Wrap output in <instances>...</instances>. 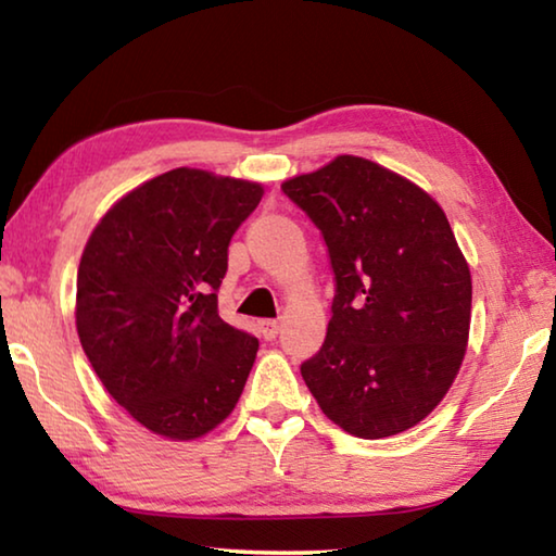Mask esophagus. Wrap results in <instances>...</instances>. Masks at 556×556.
I'll return each instance as SVG.
<instances>
[{
  "label": "esophagus",
  "mask_w": 556,
  "mask_h": 556,
  "mask_svg": "<svg viewBox=\"0 0 556 556\" xmlns=\"http://www.w3.org/2000/svg\"><path fill=\"white\" fill-rule=\"evenodd\" d=\"M257 331L265 341H271L279 333V321H275V318H262V321H257Z\"/></svg>",
  "instance_id": "34e87169"
}]
</instances>
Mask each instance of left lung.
Returning <instances> with one entry per match:
<instances>
[{
	"label": "left lung",
	"instance_id": "1",
	"mask_svg": "<svg viewBox=\"0 0 556 556\" xmlns=\"http://www.w3.org/2000/svg\"><path fill=\"white\" fill-rule=\"evenodd\" d=\"M324 235L336 296L301 378L333 425L384 439L419 425L464 363L470 271L441 205L363 156L281 184Z\"/></svg>",
	"mask_w": 556,
	"mask_h": 556
}]
</instances>
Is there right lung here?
I'll return each mask as SVG.
<instances>
[{
    "label": "right lung",
    "instance_id": "obj_1",
    "mask_svg": "<svg viewBox=\"0 0 556 556\" xmlns=\"http://www.w3.org/2000/svg\"><path fill=\"white\" fill-rule=\"evenodd\" d=\"M265 188L201 168L152 178L102 215L83 250L75 326L110 397L172 441L238 404L257 338L225 324L228 244Z\"/></svg>",
    "mask_w": 556,
    "mask_h": 556
}]
</instances>
